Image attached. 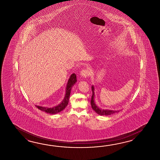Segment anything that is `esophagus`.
Masks as SVG:
<instances>
[{
  "instance_id": "esophagus-1",
  "label": "esophagus",
  "mask_w": 160,
  "mask_h": 160,
  "mask_svg": "<svg viewBox=\"0 0 160 160\" xmlns=\"http://www.w3.org/2000/svg\"><path fill=\"white\" fill-rule=\"evenodd\" d=\"M90 74V70L88 69H83L80 72V75L83 78L88 77Z\"/></svg>"
}]
</instances>
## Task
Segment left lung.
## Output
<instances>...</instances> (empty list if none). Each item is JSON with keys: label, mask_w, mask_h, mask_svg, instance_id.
<instances>
[{"label": "left lung", "mask_w": 160, "mask_h": 160, "mask_svg": "<svg viewBox=\"0 0 160 160\" xmlns=\"http://www.w3.org/2000/svg\"><path fill=\"white\" fill-rule=\"evenodd\" d=\"M92 99H91V105H92V109H93L95 112H97L98 114L100 116H109L111 115L112 114H114L116 112H119L118 110L115 111V110H103V109H101L99 108L94 102V88L92 86Z\"/></svg>", "instance_id": "obj_1"}]
</instances>
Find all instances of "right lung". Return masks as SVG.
<instances>
[{
	"label": "right lung",
	"mask_w": 160,
	"mask_h": 160,
	"mask_svg": "<svg viewBox=\"0 0 160 160\" xmlns=\"http://www.w3.org/2000/svg\"><path fill=\"white\" fill-rule=\"evenodd\" d=\"M76 82H77L76 74L75 73H73L71 75L70 78L68 79L67 86H66V95H65L64 99L62 101V102L59 105L56 106L55 107H53L52 108H45V107L39 106L37 105H35V106L38 109L41 110L42 111H44L47 113L51 114H57V113L61 112L63 109H65V108L68 106V101H69V97H70V95L71 89H72V86L75 84Z\"/></svg>",
	"instance_id": "1"
}]
</instances>
